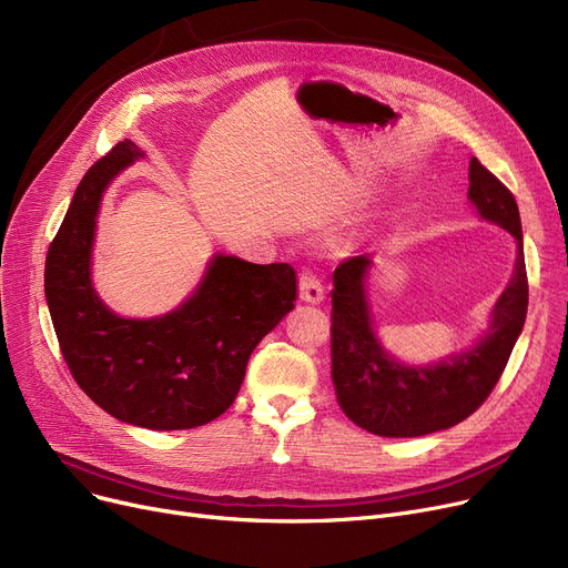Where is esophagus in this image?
<instances>
[{
    "label": "esophagus",
    "mask_w": 568,
    "mask_h": 568,
    "mask_svg": "<svg viewBox=\"0 0 568 568\" xmlns=\"http://www.w3.org/2000/svg\"><path fill=\"white\" fill-rule=\"evenodd\" d=\"M300 296L306 304L324 302V285L313 272H304L300 278Z\"/></svg>",
    "instance_id": "obj_1"
}]
</instances>
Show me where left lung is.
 Segmentation results:
<instances>
[{"instance_id": "obj_1", "label": "left lung", "mask_w": 568, "mask_h": 568, "mask_svg": "<svg viewBox=\"0 0 568 568\" xmlns=\"http://www.w3.org/2000/svg\"><path fill=\"white\" fill-rule=\"evenodd\" d=\"M469 202L479 216L516 239L509 283L495 302L486 332L467 349L433 364H405L375 332L359 255L334 272L332 377L343 412L379 437H422L446 430L479 407L504 373L527 315V272L516 197L479 161H469Z\"/></svg>"}]
</instances>
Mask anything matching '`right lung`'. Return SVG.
Masks as SVG:
<instances>
[{
    "instance_id": "add662e5",
    "label": "right lung",
    "mask_w": 568,
    "mask_h": 568,
    "mask_svg": "<svg viewBox=\"0 0 568 568\" xmlns=\"http://www.w3.org/2000/svg\"><path fill=\"white\" fill-rule=\"evenodd\" d=\"M144 159L119 142L87 170L48 248L45 302L71 375L114 419L149 430L197 428L236 398L257 343L294 308L285 262L214 253L197 287L154 317L116 315L92 278L97 219L112 179Z\"/></svg>"
}]
</instances>
